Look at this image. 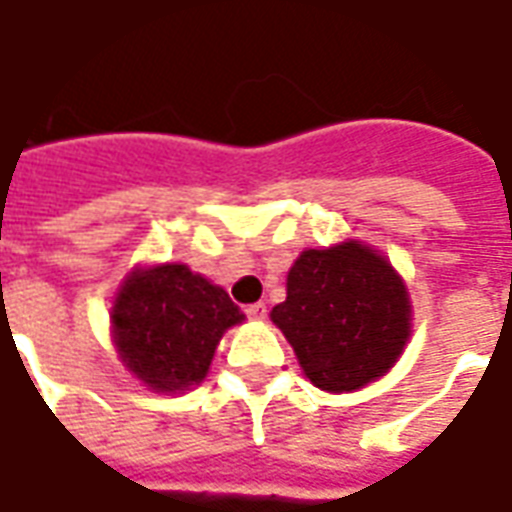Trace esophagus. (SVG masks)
<instances>
[{"label": "esophagus", "instance_id": "obj_1", "mask_svg": "<svg viewBox=\"0 0 512 512\" xmlns=\"http://www.w3.org/2000/svg\"><path fill=\"white\" fill-rule=\"evenodd\" d=\"M246 316H249V318H255V321H263V318L268 316V307L263 305V302H255V305H249V307H246Z\"/></svg>", "mask_w": 512, "mask_h": 512}]
</instances>
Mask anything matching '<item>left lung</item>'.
I'll return each instance as SVG.
<instances>
[{
	"mask_svg": "<svg viewBox=\"0 0 512 512\" xmlns=\"http://www.w3.org/2000/svg\"><path fill=\"white\" fill-rule=\"evenodd\" d=\"M285 285L271 321L316 388L357 391L391 371L410 338V296L385 257L360 241L305 249Z\"/></svg>",
	"mask_w": 512,
	"mask_h": 512,
	"instance_id": "8db88e82",
	"label": "left lung"
}]
</instances>
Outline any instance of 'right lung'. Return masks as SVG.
Returning a JSON list of instances; mask_svg holds the SVG:
<instances>
[{
	"label": "right lung",
	"instance_id": "right-lung-1",
	"mask_svg": "<svg viewBox=\"0 0 512 512\" xmlns=\"http://www.w3.org/2000/svg\"><path fill=\"white\" fill-rule=\"evenodd\" d=\"M241 321L224 288L182 263L135 268L110 310L121 363L157 393L205 380L221 335Z\"/></svg>",
	"mask_w": 512,
	"mask_h": 512
}]
</instances>
